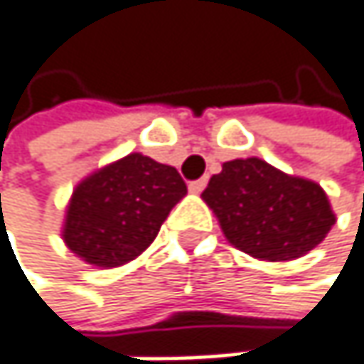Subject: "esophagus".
Listing matches in <instances>:
<instances>
[{"label": "esophagus", "instance_id": "34e87169", "mask_svg": "<svg viewBox=\"0 0 364 364\" xmlns=\"http://www.w3.org/2000/svg\"><path fill=\"white\" fill-rule=\"evenodd\" d=\"M206 183H208V177H202V179H196V181L189 183V191H193V193H200L204 187H206Z\"/></svg>", "mask_w": 364, "mask_h": 364}]
</instances>
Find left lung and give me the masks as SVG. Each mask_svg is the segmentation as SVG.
<instances>
[{
	"mask_svg": "<svg viewBox=\"0 0 364 364\" xmlns=\"http://www.w3.org/2000/svg\"><path fill=\"white\" fill-rule=\"evenodd\" d=\"M202 198L217 215L225 238L265 261L306 255L335 223L321 185L289 177L259 158L225 162Z\"/></svg>",
	"mask_w": 364,
	"mask_h": 364,
	"instance_id": "1",
	"label": "left lung"
}]
</instances>
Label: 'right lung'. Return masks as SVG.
Returning a JSON list of instances; mask_svg holds the SVG:
<instances>
[{"instance_id":"1","label":"right lung","mask_w":364,"mask_h":364,"mask_svg":"<svg viewBox=\"0 0 364 364\" xmlns=\"http://www.w3.org/2000/svg\"><path fill=\"white\" fill-rule=\"evenodd\" d=\"M185 193L177 168L130 154L75 187L63 238L92 265H122L154 242Z\"/></svg>"}]
</instances>
